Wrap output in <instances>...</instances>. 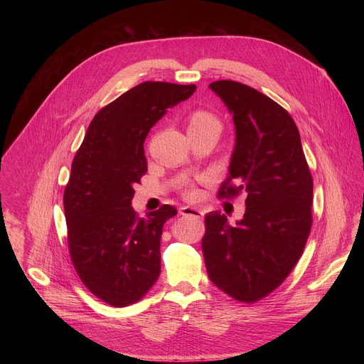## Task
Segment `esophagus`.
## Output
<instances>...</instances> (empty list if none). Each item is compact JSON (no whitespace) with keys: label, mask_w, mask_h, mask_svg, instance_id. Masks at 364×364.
I'll list each match as a JSON object with an SVG mask.
<instances>
[{"label":"esophagus","mask_w":364,"mask_h":364,"mask_svg":"<svg viewBox=\"0 0 364 364\" xmlns=\"http://www.w3.org/2000/svg\"><path fill=\"white\" fill-rule=\"evenodd\" d=\"M180 213L183 216H194L197 219L203 218V212L200 209H196V207H190V205H183L180 209Z\"/></svg>","instance_id":"1"}]
</instances>
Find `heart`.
Segmentation results:
<instances>
[{"label": "heart", "instance_id": "obj_1", "mask_svg": "<svg viewBox=\"0 0 364 364\" xmlns=\"http://www.w3.org/2000/svg\"><path fill=\"white\" fill-rule=\"evenodd\" d=\"M187 128H188V132L191 134L207 132V131L220 132V122L213 114L197 109L190 114L187 121Z\"/></svg>", "mask_w": 364, "mask_h": 364}]
</instances>
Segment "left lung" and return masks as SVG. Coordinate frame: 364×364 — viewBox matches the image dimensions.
Instances as JSON below:
<instances>
[{"label":"left lung","instance_id":"left-lung-1","mask_svg":"<svg viewBox=\"0 0 364 364\" xmlns=\"http://www.w3.org/2000/svg\"><path fill=\"white\" fill-rule=\"evenodd\" d=\"M209 87L233 115L236 131L219 197L242 193L246 210L235 226L220 212L205 216V269L219 289L255 302L278 288L299 261L313 225V177L298 128L281 105L235 80Z\"/></svg>","mask_w":364,"mask_h":364}]
</instances>
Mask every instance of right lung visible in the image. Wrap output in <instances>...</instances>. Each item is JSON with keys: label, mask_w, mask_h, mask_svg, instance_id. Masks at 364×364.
I'll return each mask as SVG.
<instances>
[{"label": "right lung", "mask_w": 364, "mask_h": 364, "mask_svg": "<svg viewBox=\"0 0 364 364\" xmlns=\"http://www.w3.org/2000/svg\"><path fill=\"white\" fill-rule=\"evenodd\" d=\"M194 90L196 85L139 83L95 115L73 159L63 196L69 253L86 288L109 305L139 301L160 277L163 226L177 210L164 204L138 218L134 186L148 170L149 129Z\"/></svg>", "instance_id": "add662e5"}]
</instances>
